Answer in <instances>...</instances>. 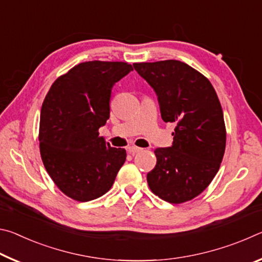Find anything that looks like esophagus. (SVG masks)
I'll list each match as a JSON object with an SVG mask.
<instances>
[{
  "instance_id": "1",
  "label": "esophagus",
  "mask_w": 262,
  "mask_h": 262,
  "mask_svg": "<svg viewBox=\"0 0 262 262\" xmlns=\"http://www.w3.org/2000/svg\"><path fill=\"white\" fill-rule=\"evenodd\" d=\"M127 150H128V152H129V154H137V152L142 151L143 149L140 148V147H136V145H130V147L127 148Z\"/></svg>"
}]
</instances>
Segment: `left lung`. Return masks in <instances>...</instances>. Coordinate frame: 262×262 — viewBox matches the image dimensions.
Instances as JSON below:
<instances>
[{"mask_svg":"<svg viewBox=\"0 0 262 262\" xmlns=\"http://www.w3.org/2000/svg\"><path fill=\"white\" fill-rule=\"evenodd\" d=\"M158 96L162 119L176 123L170 148L155 150L157 163L147 174L162 200H193L214 179L227 143L223 111L209 79L178 60L134 63Z\"/></svg>","mask_w":262,"mask_h":262,"instance_id":"left-lung-1","label":"left lung"}]
</instances>
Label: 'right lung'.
<instances>
[{
    "label": "right lung",
    "instance_id": "obj_1",
    "mask_svg": "<svg viewBox=\"0 0 262 262\" xmlns=\"http://www.w3.org/2000/svg\"><path fill=\"white\" fill-rule=\"evenodd\" d=\"M130 70L127 62H82L57 77L43 100L39 125L43 166L75 201L108 192L126 161V150L106 143L99 128L110 118L112 86Z\"/></svg>",
    "mask_w": 262,
    "mask_h": 262
}]
</instances>
